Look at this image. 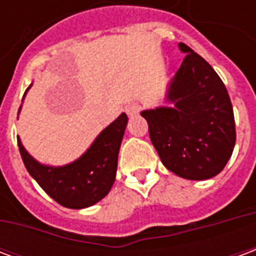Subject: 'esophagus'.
<instances>
[{"label":"esophagus","instance_id":"34e87169","mask_svg":"<svg viewBox=\"0 0 256 256\" xmlns=\"http://www.w3.org/2000/svg\"><path fill=\"white\" fill-rule=\"evenodd\" d=\"M140 111V106L136 102H130L128 106H124V112L128 114V116H136Z\"/></svg>","mask_w":256,"mask_h":256}]
</instances>
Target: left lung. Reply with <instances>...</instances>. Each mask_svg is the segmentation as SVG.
I'll list each match as a JSON object with an SVG mask.
<instances>
[{
	"label": "left lung",
	"instance_id": "8db88e82",
	"mask_svg": "<svg viewBox=\"0 0 256 256\" xmlns=\"http://www.w3.org/2000/svg\"><path fill=\"white\" fill-rule=\"evenodd\" d=\"M178 48L186 56L167 88L166 101L172 106L145 110L141 116L167 170L202 181L220 174L230 159L234 115L214 68L182 42Z\"/></svg>",
	"mask_w": 256,
	"mask_h": 256
}]
</instances>
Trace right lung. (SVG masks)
Returning <instances> with one entry per match:
<instances>
[{
	"mask_svg": "<svg viewBox=\"0 0 256 256\" xmlns=\"http://www.w3.org/2000/svg\"><path fill=\"white\" fill-rule=\"evenodd\" d=\"M126 126L128 115L122 112L96 137L84 155L64 166H49L36 160L19 137L18 145L27 172L38 185L63 207L80 210L98 203L111 190Z\"/></svg>",
	"mask_w": 256,
	"mask_h": 256,
	"instance_id": "obj_1",
	"label": "right lung"
}]
</instances>
